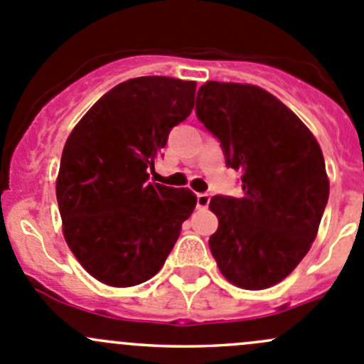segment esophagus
<instances>
[{"mask_svg":"<svg viewBox=\"0 0 364 364\" xmlns=\"http://www.w3.org/2000/svg\"><path fill=\"white\" fill-rule=\"evenodd\" d=\"M208 203H210V194H207V193L196 194V207L198 208H207Z\"/></svg>","mask_w":364,"mask_h":364,"instance_id":"obj_1","label":"esophagus"}]
</instances>
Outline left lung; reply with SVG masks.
Here are the masks:
<instances>
[{
  "instance_id": "8db88e82",
  "label": "left lung",
  "mask_w": 364,
  "mask_h": 364,
  "mask_svg": "<svg viewBox=\"0 0 364 364\" xmlns=\"http://www.w3.org/2000/svg\"><path fill=\"white\" fill-rule=\"evenodd\" d=\"M196 117L239 170L242 196H214L218 232L208 246L228 282L262 290L299 265L329 198L322 150L308 127L265 90L208 81Z\"/></svg>"
}]
</instances>
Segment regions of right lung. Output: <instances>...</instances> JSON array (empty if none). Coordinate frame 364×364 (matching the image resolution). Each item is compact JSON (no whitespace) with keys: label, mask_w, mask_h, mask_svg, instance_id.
<instances>
[{"label":"right lung","mask_w":364,"mask_h":364,"mask_svg":"<svg viewBox=\"0 0 364 364\" xmlns=\"http://www.w3.org/2000/svg\"><path fill=\"white\" fill-rule=\"evenodd\" d=\"M194 90V81L163 75L129 79L100 97L65 143L56 181L65 240L106 285L156 276L196 207L193 191L149 181L170 131L193 111Z\"/></svg>","instance_id":"add662e5"}]
</instances>
